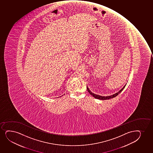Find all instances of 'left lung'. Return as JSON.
Segmentation results:
<instances>
[{
  "instance_id": "obj_1",
  "label": "left lung",
  "mask_w": 153,
  "mask_h": 153,
  "mask_svg": "<svg viewBox=\"0 0 153 153\" xmlns=\"http://www.w3.org/2000/svg\"><path fill=\"white\" fill-rule=\"evenodd\" d=\"M125 86H126V85H125V86L123 87V88H122L120 91L117 92V93H115L113 95L108 96V97H102V96H100V95H97V94H94V93H92V92L90 91V90L89 89V88H88V87H87V90H88V92H89V93L92 96H93L94 98L99 99V100H109V99H110V98H114L115 97H116L117 95H118V94L123 90V89L125 88Z\"/></svg>"
}]
</instances>
